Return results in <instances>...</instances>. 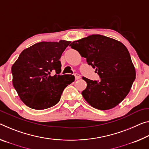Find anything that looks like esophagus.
<instances>
[{"mask_svg":"<svg viewBox=\"0 0 149 149\" xmlns=\"http://www.w3.org/2000/svg\"><path fill=\"white\" fill-rule=\"evenodd\" d=\"M74 75H75V79H80L81 78V75H80L79 74H74Z\"/></svg>","mask_w":149,"mask_h":149,"instance_id":"1","label":"esophagus"}]
</instances>
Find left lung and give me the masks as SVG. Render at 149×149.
<instances>
[{
	"mask_svg": "<svg viewBox=\"0 0 149 149\" xmlns=\"http://www.w3.org/2000/svg\"><path fill=\"white\" fill-rule=\"evenodd\" d=\"M95 68L100 81L83 77L87 82L82 95L89 105L100 110L115 107L125 98L136 73L128 49L121 42L100 34L91 35L70 45Z\"/></svg>",
	"mask_w": 149,
	"mask_h": 149,
	"instance_id": "left-lung-1",
	"label": "left lung"
}]
</instances>
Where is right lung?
<instances>
[{
  "mask_svg": "<svg viewBox=\"0 0 149 149\" xmlns=\"http://www.w3.org/2000/svg\"><path fill=\"white\" fill-rule=\"evenodd\" d=\"M70 42H42L24 50L12 66L13 84L26 105L36 110L57 104L68 85L74 81L73 75H59L60 59ZM56 74L52 77L51 72Z\"/></svg>",
  "mask_w": 149,
  "mask_h": 149,
  "instance_id": "right-lung-1",
  "label": "right lung"
}]
</instances>
